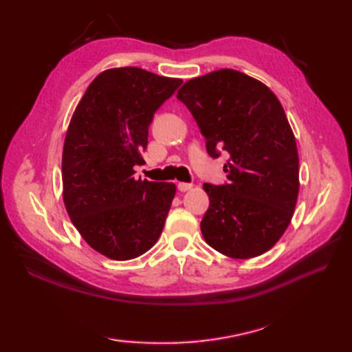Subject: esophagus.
<instances>
[{
	"label": "esophagus",
	"instance_id": "34e87169",
	"mask_svg": "<svg viewBox=\"0 0 352 352\" xmlns=\"http://www.w3.org/2000/svg\"><path fill=\"white\" fill-rule=\"evenodd\" d=\"M177 188H178V190H180V192H188V190H190L193 188V186L190 183H178Z\"/></svg>",
	"mask_w": 352,
	"mask_h": 352
}]
</instances>
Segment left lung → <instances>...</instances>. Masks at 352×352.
Segmentation results:
<instances>
[{"label":"left lung","instance_id":"left-lung-1","mask_svg":"<svg viewBox=\"0 0 352 352\" xmlns=\"http://www.w3.org/2000/svg\"><path fill=\"white\" fill-rule=\"evenodd\" d=\"M213 159L230 155L228 184H204L210 206L201 233L231 258L269 251L287 230L300 192L296 140L281 102L266 85L241 71L218 69L182 86Z\"/></svg>","mask_w":352,"mask_h":352}]
</instances>
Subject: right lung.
Instances as JSON below:
<instances>
[{
  "label": "right lung",
  "mask_w": 352,
  "mask_h": 352,
  "mask_svg": "<svg viewBox=\"0 0 352 352\" xmlns=\"http://www.w3.org/2000/svg\"><path fill=\"white\" fill-rule=\"evenodd\" d=\"M182 85L133 66L102 71L87 86L66 130L63 203L96 252L130 260L153 248L175 197L174 183L134 177L145 163L155 110Z\"/></svg>",
  "instance_id": "obj_1"
}]
</instances>
